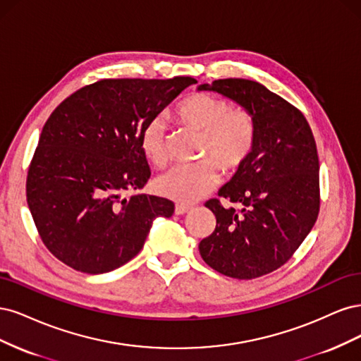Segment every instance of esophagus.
<instances>
[{"label": "esophagus", "instance_id": "obj_1", "mask_svg": "<svg viewBox=\"0 0 361 361\" xmlns=\"http://www.w3.org/2000/svg\"><path fill=\"white\" fill-rule=\"evenodd\" d=\"M190 212V207L189 205H184V204H177L176 205V214H185Z\"/></svg>", "mask_w": 361, "mask_h": 361}]
</instances>
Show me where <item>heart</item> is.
Returning <instances> with one entry per match:
<instances>
[{"instance_id": "1", "label": "heart", "mask_w": 361, "mask_h": 361, "mask_svg": "<svg viewBox=\"0 0 361 361\" xmlns=\"http://www.w3.org/2000/svg\"><path fill=\"white\" fill-rule=\"evenodd\" d=\"M173 115L180 124L202 133L201 159L193 166H177L160 176L157 193L181 204H190L210 192L219 183V168L234 173L246 165L257 145L258 127L253 114L243 106H231L222 97L208 92H192L178 104ZM139 144L151 165L164 168L169 160L164 120H149Z\"/></svg>"}]
</instances>
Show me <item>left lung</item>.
<instances>
[{"mask_svg": "<svg viewBox=\"0 0 361 361\" xmlns=\"http://www.w3.org/2000/svg\"><path fill=\"white\" fill-rule=\"evenodd\" d=\"M197 90L220 92L249 109L257 145L219 196L241 208L205 202L216 228L200 243L202 259L217 273L249 281L293 258L319 213V160L305 115L257 80L217 79Z\"/></svg>", "mask_w": 361, "mask_h": 361, "instance_id": "1", "label": "left lung"}]
</instances>
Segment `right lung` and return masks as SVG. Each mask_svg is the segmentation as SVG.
<instances>
[{"instance_id": "obj_1", "label": "right lung", "mask_w": 361, "mask_h": 361, "mask_svg": "<svg viewBox=\"0 0 361 361\" xmlns=\"http://www.w3.org/2000/svg\"><path fill=\"white\" fill-rule=\"evenodd\" d=\"M196 79H100L63 100L44 123L27 176V202L56 259L87 274L112 271L142 249L173 202L142 189L151 176L139 137Z\"/></svg>"}]
</instances>
